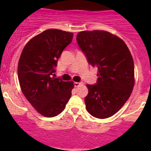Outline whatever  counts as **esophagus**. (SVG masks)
I'll return each mask as SVG.
<instances>
[{"label":"esophagus","instance_id":"1","mask_svg":"<svg viewBox=\"0 0 151 151\" xmlns=\"http://www.w3.org/2000/svg\"><path fill=\"white\" fill-rule=\"evenodd\" d=\"M82 85V82H74V86L75 87H78L80 85Z\"/></svg>","mask_w":151,"mask_h":151}]
</instances>
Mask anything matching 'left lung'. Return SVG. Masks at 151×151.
I'll return each mask as SVG.
<instances>
[{"label":"left lung","mask_w":151,"mask_h":151,"mask_svg":"<svg viewBox=\"0 0 151 151\" xmlns=\"http://www.w3.org/2000/svg\"><path fill=\"white\" fill-rule=\"evenodd\" d=\"M77 43L88 62L97 68L95 85H86V109L98 119L112 116L130 97L134 85V66L127 45L106 31H82Z\"/></svg>","instance_id":"obj_1"}]
</instances>
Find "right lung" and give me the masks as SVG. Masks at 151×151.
Returning a JSON list of instances; mask_svg holds the SVG:
<instances>
[{"label": "right lung", "instance_id": "add662e5", "mask_svg": "<svg viewBox=\"0 0 151 151\" xmlns=\"http://www.w3.org/2000/svg\"><path fill=\"white\" fill-rule=\"evenodd\" d=\"M73 32L47 29L24 47L18 63V78L24 96L40 114L54 117L61 113L72 95L73 82L54 78L63 50L72 42Z\"/></svg>", "mask_w": 151, "mask_h": 151}]
</instances>
